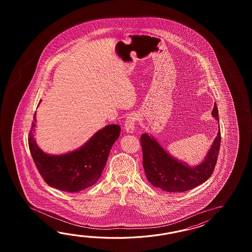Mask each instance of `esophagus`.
Segmentation results:
<instances>
[{
  "mask_svg": "<svg viewBox=\"0 0 252 252\" xmlns=\"http://www.w3.org/2000/svg\"><path fill=\"white\" fill-rule=\"evenodd\" d=\"M137 120H138V116L135 113H131L128 115L125 120V123H124V129L128 133H132Z\"/></svg>",
  "mask_w": 252,
  "mask_h": 252,
  "instance_id": "34e87169",
  "label": "esophagus"
}]
</instances>
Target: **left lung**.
I'll use <instances>...</instances> for the list:
<instances>
[{
    "mask_svg": "<svg viewBox=\"0 0 252 252\" xmlns=\"http://www.w3.org/2000/svg\"><path fill=\"white\" fill-rule=\"evenodd\" d=\"M212 114L219 122L216 103H214ZM140 144L145 174L150 184L166 192L183 193L205 182L214 173L219 155L220 130L219 129L204 162L194 167L176 160L148 134L141 135Z\"/></svg>",
    "mask_w": 252,
    "mask_h": 252,
    "instance_id": "obj_1",
    "label": "left lung"
}]
</instances>
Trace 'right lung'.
Masks as SVG:
<instances>
[{"mask_svg": "<svg viewBox=\"0 0 252 252\" xmlns=\"http://www.w3.org/2000/svg\"><path fill=\"white\" fill-rule=\"evenodd\" d=\"M36 114L29 134V147L33 161L44 181L51 188L75 193L97 182L106 165L113 143L121 133L116 124L107 125L93 136L79 150L60 156L48 155L38 148L33 131Z\"/></svg>", "mask_w": 252, "mask_h": 252, "instance_id": "1", "label": "right lung"}]
</instances>
